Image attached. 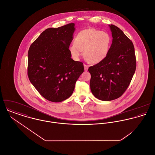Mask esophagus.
Returning a JSON list of instances; mask_svg holds the SVG:
<instances>
[{
    "mask_svg": "<svg viewBox=\"0 0 155 155\" xmlns=\"http://www.w3.org/2000/svg\"><path fill=\"white\" fill-rule=\"evenodd\" d=\"M89 66L88 65H86V64H84V70L85 71H87L88 70Z\"/></svg>",
    "mask_w": 155,
    "mask_h": 155,
    "instance_id": "esophagus-1",
    "label": "esophagus"
}]
</instances>
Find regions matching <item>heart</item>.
<instances>
[{
    "mask_svg": "<svg viewBox=\"0 0 155 155\" xmlns=\"http://www.w3.org/2000/svg\"><path fill=\"white\" fill-rule=\"evenodd\" d=\"M110 44V38L108 33L95 28H88L78 33L68 50L76 60L79 59L84 51L85 58L90 63L97 64L107 56Z\"/></svg>",
    "mask_w": 155,
    "mask_h": 155,
    "instance_id": "1",
    "label": "heart"
}]
</instances>
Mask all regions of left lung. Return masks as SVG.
<instances>
[{
  "label": "left lung",
  "instance_id": "8db88e82",
  "mask_svg": "<svg viewBox=\"0 0 155 155\" xmlns=\"http://www.w3.org/2000/svg\"><path fill=\"white\" fill-rule=\"evenodd\" d=\"M109 27L113 40L107 55L88 68L91 92L102 101L120 97L130 85L136 68L133 42L119 28L113 24Z\"/></svg>",
  "mask_w": 155,
  "mask_h": 155
}]
</instances>
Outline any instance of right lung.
<instances>
[{
	"label": "right lung",
	"mask_w": 155,
	"mask_h": 155,
	"mask_svg": "<svg viewBox=\"0 0 155 155\" xmlns=\"http://www.w3.org/2000/svg\"><path fill=\"white\" fill-rule=\"evenodd\" d=\"M74 30V23L48 28L28 49V79L48 101L58 103L69 98L84 72L83 63L71 59L68 50Z\"/></svg>",
	"instance_id": "obj_1"
}]
</instances>
